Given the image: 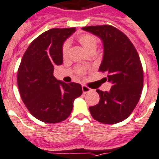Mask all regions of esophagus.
Instances as JSON below:
<instances>
[{"mask_svg": "<svg viewBox=\"0 0 159 159\" xmlns=\"http://www.w3.org/2000/svg\"><path fill=\"white\" fill-rule=\"evenodd\" d=\"M81 88H82V92H83L84 93H89V92H90V91L92 90L90 88L88 87V86H86V85H82V86H81Z\"/></svg>", "mask_w": 159, "mask_h": 159, "instance_id": "1", "label": "esophagus"}]
</instances>
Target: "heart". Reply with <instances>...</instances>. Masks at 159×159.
<instances>
[{"mask_svg": "<svg viewBox=\"0 0 159 159\" xmlns=\"http://www.w3.org/2000/svg\"><path fill=\"white\" fill-rule=\"evenodd\" d=\"M78 41L89 53L94 52L97 48V45L98 44V37L92 34H81L78 37ZM70 46V44L69 41H66L63 43L62 47H61V53H62V56L64 57H66L69 55ZM84 71H85V70L81 67H77L75 69V74L79 76L82 75L84 74Z\"/></svg>", "mask_w": 159, "mask_h": 159, "instance_id": "1", "label": "heart"}]
</instances>
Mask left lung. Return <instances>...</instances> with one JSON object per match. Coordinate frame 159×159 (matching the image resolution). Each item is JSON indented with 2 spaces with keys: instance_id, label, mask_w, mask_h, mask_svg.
<instances>
[{
  "instance_id": "obj_1",
  "label": "left lung",
  "mask_w": 159,
  "mask_h": 159,
  "mask_svg": "<svg viewBox=\"0 0 159 159\" xmlns=\"http://www.w3.org/2000/svg\"><path fill=\"white\" fill-rule=\"evenodd\" d=\"M98 36L104 44V56L99 72L112 82L110 91L97 89L98 104L89 108L95 120L115 124L126 119L140 99L143 88V70L139 53L128 37L110 25L83 27Z\"/></svg>"
}]
</instances>
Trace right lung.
I'll use <instances>...</instances> for the list:
<instances>
[{"label":"right lung","mask_w":159,"mask_h":159,"mask_svg":"<svg viewBox=\"0 0 159 159\" xmlns=\"http://www.w3.org/2000/svg\"><path fill=\"white\" fill-rule=\"evenodd\" d=\"M75 28L51 29L32 41L17 71L20 97L32 115L47 123H57L70 115L74 99L81 96L80 84H66L53 76L61 65V47Z\"/></svg>","instance_id":"add662e5"}]
</instances>
